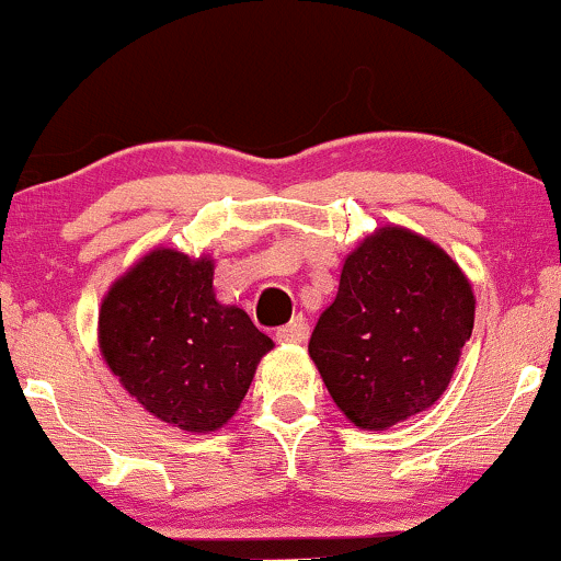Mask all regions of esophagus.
<instances>
[{
	"mask_svg": "<svg viewBox=\"0 0 561 561\" xmlns=\"http://www.w3.org/2000/svg\"><path fill=\"white\" fill-rule=\"evenodd\" d=\"M306 321H302V317H295L289 324L279 327L276 330V343H285V345H300L302 340H306Z\"/></svg>",
	"mask_w": 561,
	"mask_h": 561,
	"instance_id": "1",
	"label": "esophagus"
}]
</instances>
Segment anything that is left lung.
<instances>
[{"label":"left lung","instance_id":"obj_1","mask_svg":"<svg viewBox=\"0 0 561 561\" xmlns=\"http://www.w3.org/2000/svg\"><path fill=\"white\" fill-rule=\"evenodd\" d=\"M472 327L474 293L459 263L388 224L345 255L308 356L347 420L388 430L446 392Z\"/></svg>","mask_w":561,"mask_h":561}]
</instances>
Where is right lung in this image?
Here are the masks:
<instances>
[{"label":"right lung","instance_id":"right-lung-1","mask_svg":"<svg viewBox=\"0 0 561 561\" xmlns=\"http://www.w3.org/2000/svg\"><path fill=\"white\" fill-rule=\"evenodd\" d=\"M216 261L152 248L113 282L96 340L107 369L160 422L192 435L221 430L248 396L274 340L214 289Z\"/></svg>","mask_w":561,"mask_h":561}]
</instances>
